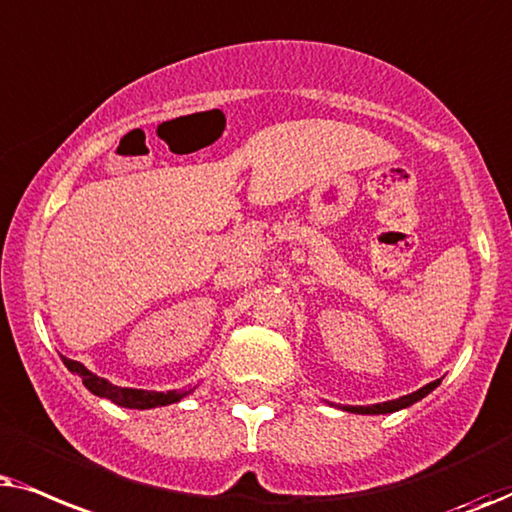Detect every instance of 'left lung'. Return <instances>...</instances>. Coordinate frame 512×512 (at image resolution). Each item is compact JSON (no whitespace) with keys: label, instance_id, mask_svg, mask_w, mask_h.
<instances>
[{"label":"left lung","instance_id":"left-lung-1","mask_svg":"<svg viewBox=\"0 0 512 512\" xmlns=\"http://www.w3.org/2000/svg\"><path fill=\"white\" fill-rule=\"evenodd\" d=\"M440 386V379H435V381H431V384H426V386H421L419 391H414V393H410V395H403V398H398V400H388V403H377V405H346V407H342V410H346V412H353V414H391V412H398V410H405V407H410V405H414V403H419L421 398H426L428 393L431 391H435V388Z\"/></svg>","mask_w":512,"mask_h":512}]
</instances>
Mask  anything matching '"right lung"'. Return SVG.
Instances as JSON below:
<instances>
[{
    "label": "right lung",
    "mask_w": 512,
    "mask_h": 512,
    "mask_svg": "<svg viewBox=\"0 0 512 512\" xmlns=\"http://www.w3.org/2000/svg\"><path fill=\"white\" fill-rule=\"evenodd\" d=\"M65 367L70 372L77 374L84 381V386L91 391L93 395H98V398H107L112 400L114 405L119 407H131V410H152V407H163V405H173V403H180L182 398L189 393H194L196 386H189V388H182V391H142V388H126V386H114L109 384L107 379L98 377V374H93L91 370H86L84 365L77 363V360H70V358H63Z\"/></svg>",
    "instance_id": "1"
}]
</instances>
